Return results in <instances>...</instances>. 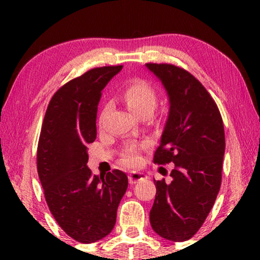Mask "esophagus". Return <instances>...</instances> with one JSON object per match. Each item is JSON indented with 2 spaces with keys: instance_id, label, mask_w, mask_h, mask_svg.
<instances>
[{
  "instance_id": "34e87169",
  "label": "esophagus",
  "mask_w": 260,
  "mask_h": 260,
  "mask_svg": "<svg viewBox=\"0 0 260 260\" xmlns=\"http://www.w3.org/2000/svg\"><path fill=\"white\" fill-rule=\"evenodd\" d=\"M145 179H147V175H144L143 173L131 172V173L129 174V183H130V184L137 183L138 181H142V180H145Z\"/></svg>"
}]
</instances>
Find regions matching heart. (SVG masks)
I'll use <instances>...</instances> for the list:
<instances>
[{
	"instance_id": "obj_1",
	"label": "heart",
	"mask_w": 260,
	"mask_h": 260,
	"mask_svg": "<svg viewBox=\"0 0 260 260\" xmlns=\"http://www.w3.org/2000/svg\"><path fill=\"white\" fill-rule=\"evenodd\" d=\"M123 98L127 108L136 115L142 112L151 113L157 102L154 86L148 81L141 79L133 80L126 85L123 92ZM142 147H147V144H143ZM140 162V147H130L124 154L123 163L125 166L134 167Z\"/></svg>"
}]
</instances>
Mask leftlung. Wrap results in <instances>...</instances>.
<instances>
[{"label": "left lung", "mask_w": 260, "mask_h": 260, "mask_svg": "<svg viewBox=\"0 0 260 260\" xmlns=\"http://www.w3.org/2000/svg\"><path fill=\"white\" fill-rule=\"evenodd\" d=\"M169 97V116L154 162H173L172 182L154 180L150 223L158 236L186 241L200 230L221 186L225 130L214 99L188 71L147 63Z\"/></svg>", "instance_id": "left-lung-1"}]
</instances>
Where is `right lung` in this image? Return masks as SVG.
I'll list each match as a JSON object with an SVG mask.
<instances>
[{
    "label": "right lung",
    "instance_id": "right-lung-1",
    "mask_svg": "<svg viewBox=\"0 0 260 260\" xmlns=\"http://www.w3.org/2000/svg\"><path fill=\"white\" fill-rule=\"evenodd\" d=\"M122 65L95 67L53 94L42 122L37 167L46 202L58 225L74 240L91 244L111 232L127 188L118 169L95 176L88 169L87 145L97 137L102 90Z\"/></svg>",
    "mask_w": 260,
    "mask_h": 260
}]
</instances>
